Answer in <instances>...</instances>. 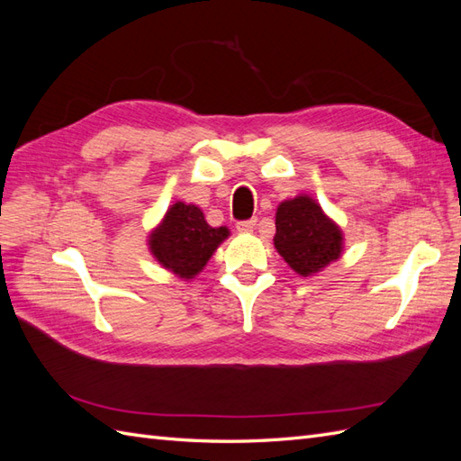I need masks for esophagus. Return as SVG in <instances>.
<instances>
[{"instance_id":"esophagus-1","label":"esophagus","mask_w":461,"mask_h":461,"mask_svg":"<svg viewBox=\"0 0 461 461\" xmlns=\"http://www.w3.org/2000/svg\"><path fill=\"white\" fill-rule=\"evenodd\" d=\"M258 225V219H248V221H239L236 222V229H239L240 232H252Z\"/></svg>"}]
</instances>
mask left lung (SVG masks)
Listing matches in <instances>:
<instances>
[{"label":"left lung","instance_id":"left-lung-1","mask_svg":"<svg viewBox=\"0 0 461 461\" xmlns=\"http://www.w3.org/2000/svg\"><path fill=\"white\" fill-rule=\"evenodd\" d=\"M275 225L276 252L302 276L327 267L342 252V230L308 196L278 205Z\"/></svg>","mask_w":461,"mask_h":461}]
</instances>
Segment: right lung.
Returning <instances> with one entry per match:
<instances>
[{
	"label": "right lung",
	"mask_w": 461,
	"mask_h": 461,
	"mask_svg": "<svg viewBox=\"0 0 461 461\" xmlns=\"http://www.w3.org/2000/svg\"><path fill=\"white\" fill-rule=\"evenodd\" d=\"M227 236V227L207 225L200 207L176 202L161 225L151 232L149 249L163 267L180 278H192L205 267L207 259Z\"/></svg>",
	"instance_id": "obj_1"
}]
</instances>
